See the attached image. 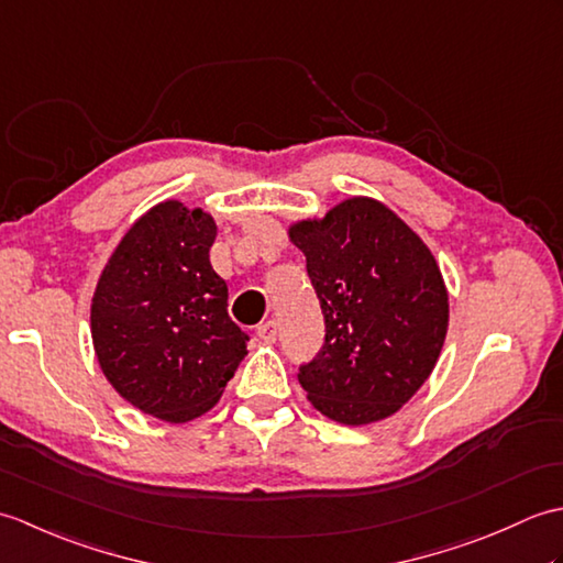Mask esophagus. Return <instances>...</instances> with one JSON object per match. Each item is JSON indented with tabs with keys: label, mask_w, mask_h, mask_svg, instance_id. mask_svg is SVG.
I'll use <instances>...</instances> for the list:
<instances>
[{
	"label": "esophagus",
	"mask_w": 563,
	"mask_h": 563,
	"mask_svg": "<svg viewBox=\"0 0 563 563\" xmlns=\"http://www.w3.org/2000/svg\"><path fill=\"white\" fill-rule=\"evenodd\" d=\"M278 321L275 319H268V321H263V324L258 327V339L261 341H266V343H273L275 339H278Z\"/></svg>",
	"instance_id": "obj_1"
}]
</instances>
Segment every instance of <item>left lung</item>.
I'll return each instance as SVG.
<instances>
[{
  "label": "left lung",
  "instance_id": "1",
  "mask_svg": "<svg viewBox=\"0 0 563 563\" xmlns=\"http://www.w3.org/2000/svg\"><path fill=\"white\" fill-rule=\"evenodd\" d=\"M288 236L307 258L327 321L324 349L297 375L307 399L343 426L394 416L445 343L450 302L433 251L367 196L292 222Z\"/></svg>",
  "mask_w": 563,
  "mask_h": 563
}]
</instances>
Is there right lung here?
Here are the masks:
<instances>
[{
  "instance_id": "right-lung-1",
  "label": "right lung",
  "mask_w": 563,
  "mask_h": 563,
  "mask_svg": "<svg viewBox=\"0 0 563 563\" xmlns=\"http://www.w3.org/2000/svg\"><path fill=\"white\" fill-rule=\"evenodd\" d=\"M218 224L169 198L130 224L91 297V341L103 377L137 411L188 423L220 401L249 336L227 312L212 271Z\"/></svg>"
}]
</instances>
